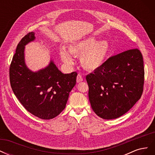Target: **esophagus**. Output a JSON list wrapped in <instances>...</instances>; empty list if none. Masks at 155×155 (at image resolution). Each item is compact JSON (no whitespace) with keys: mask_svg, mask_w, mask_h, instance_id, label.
Masks as SVG:
<instances>
[{"mask_svg":"<svg viewBox=\"0 0 155 155\" xmlns=\"http://www.w3.org/2000/svg\"><path fill=\"white\" fill-rule=\"evenodd\" d=\"M83 77H82L81 75V74H78L77 78H76V81H77V82H78V83L81 82V81H83Z\"/></svg>","mask_w":155,"mask_h":155,"instance_id":"esophagus-1","label":"esophagus"}]
</instances>
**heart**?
I'll list each match as a JSON object with an SVG mask.
<instances>
[{
  "mask_svg": "<svg viewBox=\"0 0 155 155\" xmlns=\"http://www.w3.org/2000/svg\"><path fill=\"white\" fill-rule=\"evenodd\" d=\"M69 52L76 57H80L81 66L87 70H94L104 64L110 51V45L106 40L97 41L96 37H91L76 41L68 46ZM61 58L68 64L73 59L67 51L61 50Z\"/></svg>",
  "mask_w": 155,
  "mask_h": 155,
  "instance_id": "heart-1",
  "label": "heart"
}]
</instances>
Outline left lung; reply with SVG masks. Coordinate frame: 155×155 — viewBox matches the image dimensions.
I'll list each match as a JSON object with an SVG mask.
<instances>
[{
	"mask_svg": "<svg viewBox=\"0 0 155 155\" xmlns=\"http://www.w3.org/2000/svg\"><path fill=\"white\" fill-rule=\"evenodd\" d=\"M144 74L143 56L138 48L109 58L86 76L94 112L105 120L125 114L142 96Z\"/></svg>",
	"mask_w": 155,
	"mask_h": 155,
	"instance_id": "obj_1",
	"label": "left lung"
}]
</instances>
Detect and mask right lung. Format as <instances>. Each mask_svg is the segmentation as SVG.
Listing matches in <instances>:
<instances>
[{
    "label": "right lung",
    "mask_w": 155,
    "mask_h": 155,
    "mask_svg": "<svg viewBox=\"0 0 155 155\" xmlns=\"http://www.w3.org/2000/svg\"><path fill=\"white\" fill-rule=\"evenodd\" d=\"M27 34L18 43L10 67V85L14 94L25 109L39 118L50 120L66 106L69 93L76 85L77 72L63 74L52 61L48 66L33 72L25 63V46L35 39Z\"/></svg>",
    "instance_id": "add662e5"
}]
</instances>
